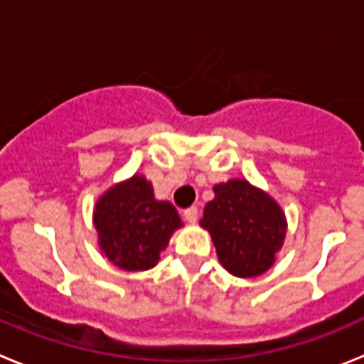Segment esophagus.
Masks as SVG:
<instances>
[{
	"instance_id": "34e87169",
	"label": "esophagus",
	"mask_w": 364,
	"mask_h": 364,
	"mask_svg": "<svg viewBox=\"0 0 364 364\" xmlns=\"http://www.w3.org/2000/svg\"><path fill=\"white\" fill-rule=\"evenodd\" d=\"M184 218L186 222H189V224H195L198 218V210L195 208V205H191V208H188V210H184Z\"/></svg>"
}]
</instances>
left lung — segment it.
<instances>
[{"instance_id": "1", "label": "left lung", "mask_w": 364, "mask_h": 364, "mask_svg": "<svg viewBox=\"0 0 364 364\" xmlns=\"http://www.w3.org/2000/svg\"><path fill=\"white\" fill-rule=\"evenodd\" d=\"M213 191L200 226L210 231L220 264L242 279L268 272L286 237L281 205L247 180H228Z\"/></svg>"}]
</instances>
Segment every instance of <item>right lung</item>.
I'll use <instances>...</instances> for the list:
<instances>
[{
    "mask_svg": "<svg viewBox=\"0 0 364 364\" xmlns=\"http://www.w3.org/2000/svg\"><path fill=\"white\" fill-rule=\"evenodd\" d=\"M92 220L102 253L125 272L153 268L175 230L182 228L171 202L156 200L142 175L107 189L96 202Z\"/></svg>",
    "mask_w": 364,
    "mask_h": 364,
    "instance_id": "right-lung-1",
    "label": "right lung"
}]
</instances>
